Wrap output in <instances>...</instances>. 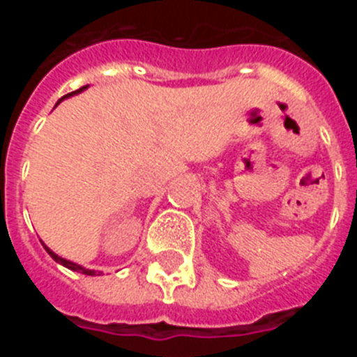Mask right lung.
<instances>
[{"label":"right lung","mask_w":357,"mask_h":357,"mask_svg":"<svg viewBox=\"0 0 357 357\" xmlns=\"http://www.w3.org/2000/svg\"><path fill=\"white\" fill-rule=\"evenodd\" d=\"M85 87H87V85H84V87H80V89H77V91H73V93H69V94H66L64 98H68V96H71V94H77V93H80V91H84ZM64 98H62V100H64ZM46 248V252H48L50 255H52L53 259L56 261V263H61V264H64L66 268H69V270H73V272H78V273H85V275H96V272H94V270H85V268H82V266H78V264H75V263H71V261H66V259H62V257H59V255L56 254H53L52 250H50L48 247H44Z\"/></svg>","instance_id":"add662e5"}]
</instances>
